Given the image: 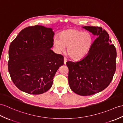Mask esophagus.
Returning a JSON list of instances; mask_svg holds the SVG:
<instances>
[{
    "label": "esophagus",
    "instance_id": "1",
    "mask_svg": "<svg viewBox=\"0 0 123 123\" xmlns=\"http://www.w3.org/2000/svg\"><path fill=\"white\" fill-rule=\"evenodd\" d=\"M67 61V58H66V57H64V64H66Z\"/></svg>",
    "mask_w": 123,
    "mask_h": 123
}]
</instances>
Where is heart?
<instances>
[{"instance_id":"obj_1","label":"heart","mask_w":123,"mask_h":123,"mask_svg":"<svg viewBox=\"0 0 123 123\" xmlns=\"http://www.w3.org/2000/svg\"><path fill=\"white\" fill-rule=\"evenodd\" d=\"M94 42L91 33L75 29L63 31L59 38L55 37L53 41V45L59 52H63L67 47V53L71 59L79 60L84 58L91 50Z\"/></svg>"}]
</instances>
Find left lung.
Listing matches in <instances>:
<instances>
[{
  "label": "left lung",
  "mask_w": 123,
  "mask_h": 123,
  "mask_svg": "<svg viewBox=\"0 0 123 123\" xmlns=\"http://www.w3.org/2000/svg\"><path fill=\"white\" fill-rule=\"evenodd\" d=\"M96 36L92 47L78 62H67L68 81L73 92L82 96L93 95L106 88L112 81L116 68V50L102 28L83 27Z\"/></svg>",
  "instance_id": "8db88e82"
}]
</instances>
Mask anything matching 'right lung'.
<instances>
[{
    "instance_id": "right-lung-1",
    "label": "right lung",
    "mask_w": 123,
    "mask_h": 123,
    "mask_svg": "<svg viewBox=\"0 0 123 123\" xmlns=\"http://www.w3.org/2000/svg\"><path fill=\"white\" fill-rule=\"evenodd\" d=\"M55 33L52 28L36 25L25 28L11 42L8 71L20 90L40 94L51 87L53 77L64 58L50 49Z\"/></svg>"
}]
</instances>
